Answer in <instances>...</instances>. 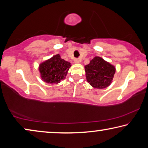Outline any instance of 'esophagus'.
Wrapping results in <instances>:
<instances>
[{
	"label": "esophagus",
	"instance_id": "34e87169",
	"mask_svg": "<svg viewBox=\"0 0 148 148\" xmlns=\"http://www.w3.org/2000/svg\"><path fill=\"white\" fill-rule=\"evenodd\" d=\"M74 61L75 63H79V62H80V59H74Z\"/></svg>",
	"mask_w": 148,
	"mask_h": 148
}]
</instances>
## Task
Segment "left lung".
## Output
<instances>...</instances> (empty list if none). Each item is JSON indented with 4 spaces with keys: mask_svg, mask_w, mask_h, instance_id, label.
Returning a JSON list of instances; mask_svg holds the SVG:
<instances>
[{
    "mask_svg": "<svg viewBox=\"0 0 148 148\" xmlns=\"http://www.w3.org/2000/svg\"><path fill=\"white\" fill-rule=\"evenodd\" d=\"M87 81L94 88L104 89L112 84L116 72L113 65L100 57H95L85 66Z\"/></svg>",
    "mask_w": 148,
    "mask_h": 148,
    "instance_id": "left-lung-1",
    "label": "left lung"
}]
</instances>
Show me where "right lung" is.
I'll return each mask as SVG.
<instances>
[{
	"label": "right lung",
	"mask_w": 148,
	"mask_h": 148,
	"mask_svg": "<svg viewBox=\"0 0 148 148\" xmlns=\"http://www.w3.org/2000/svg\"><path fill=\"white\" fill-rule=\"evenodd\" d=\"M71 66V62L61 59L59 54L56 55L39 65L42 79L47 84H58L64 79Z\"/></svg>",
	"instance_id": "1"
}]
</instances>
